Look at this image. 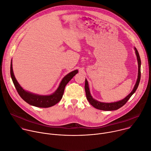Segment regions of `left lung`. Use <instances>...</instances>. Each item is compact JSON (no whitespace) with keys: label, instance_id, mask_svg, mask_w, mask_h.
Here are the masks:
<instances>
[{"label":"left lung","instance_id":"obj_1","mask_svg":"<svg viewBox=\"0 0 151 151\" xmlns=\"http://www.w3.org/2000/svg\"><path fill=\"white\" fill-rule=\"evenodd\" d=\"M134 50L135 52V55L137 57V60L138 62V76H137V79L135 84L131 91V92L126 96L124 99H123L122 100L114 102H111V103H106V102H99L97 100L94 99L91 96V95L90 94V88L88 86V83L87 80L86 78V82H85V90H86V98L89 103L94 106L95 108H97L98 109H101V110H104V111H113V110H116V109H118L119 108H121L124 105L127 101L129 99V98L131 97V96L135 92L136 90L137 89L139 84L140 83V77H141V60L140 58L139 53L138 52V50H137V49L134 47Z\"/></svg>","mask_w":151,"mask_h":151}]
</instances>
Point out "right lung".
Masks as SVG:
<instances>
[{"label":"right lung","instance_id":"right-lung-1","mask_svg":"<svg viewBox=\"0 0 151 151\" xmlns=\"http://www.w3.org/2000/svg\"><path fill=\"white\" fill-rule=\"evenodd\" d=\"M78 72V70H75L66 75L61 80L58 88L52 94L49 95H40L26 91L20 86L13 72L12 60L11 62V76L20 96L29 105L40 108H49L58 103L63 98L65 86Z\"/></svg>","mask_w":151,"mask_h":151}]
</instances>
